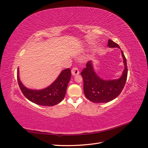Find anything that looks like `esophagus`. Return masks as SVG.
<instances>
[{
	"mask_svg": "<svg viewBox=\"0 0 148 148\" xmlns=\"http://www.w3.org/2000/svg\"><path fill=\"white\" fill-rule=\"evenodd\" d=\"M71 73H72V75L73 76L77 75H79V71L78 69L77 68V67H73V68L72 69V70H71Z\"/></svg>",
	"mask_w": 148,
	"mask_h": 148,
	"instance_id": "esophagus-1",
	"label": "esophagus"
}]
</instances>
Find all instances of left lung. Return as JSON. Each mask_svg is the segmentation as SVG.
Instances as JSON below:
<instances>
[{"label": "left lung", "mask_w": 148, "mask_h": 148, "mask_svg": "<svg viewBox=\"0 0 148 148\" xmlns=\"http://www.w3.org/2000/svg\"><path fill=\"white\" fill-rule=\"evenodd\" d=\"M109 47H120L112 40L108 41ZM125 69L121 77L117 79L104 80L101 78L93 69L92 61H88L86 67L81 73L83 79V90L88 100L95 103L108 102L115 99L123 90L127 78L128 69L127 60L123 51L121 50Z\"/></svg>", "instance_id": "left-lung-1"}]
</instances>
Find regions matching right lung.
<instances>
[{
    "mask_svg": "<svg viewBox=\"0 0 148 148\" xmlns=\"http://www.w3.org/2000/svg\"><path fill=\"white\" fill-rule=\"evenodd\" d=\"M71 75L70 69H65L50 86L41 90H34L26 88L22 84L19 77L18 68L17 70L18 83L23 95L31 102L44 106H55L64 99Z\"/></svg>",
    "mask_w": 148,
    "mask_h": 148,
    "instance_id": "add662e5",
    "label": "right lung"
}]
</instances>
